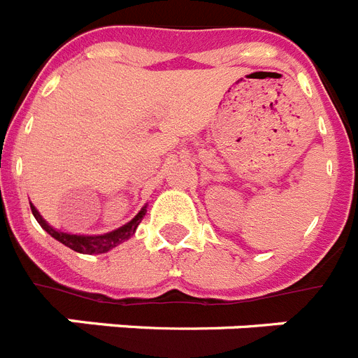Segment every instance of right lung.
Returning a JSON list of instances; mask_svg holds the SVG:
<instances>
[{
  "mask_svg": "<svg viewBox=\"0 0 358 358\" xmlns=\"http://www.w3.org/2000/svg\"><path fill=\"white\" fill-rule=\"evenodd\" d=\"M31 209L34 218L38 220V224H40L41 227H43L50 236H52V238H56L58 242H62L63 245L71 248L72 251H78V253H83V255L105 253V251H109V249L116 248L118 244L125 242V240L131 238V236L134 235L138 224H140L143 216H145V207H143L142 211L138 213L133 220L123 225V227H120V229L113 231V233H107V235H100V236H83V235H67V233H59V231L52 229V227H50L43 218H41L40 213L36 211L34 206H31Z\"/></svg>",
  "mask_w": 358,
  "mask_h": 358,
  "instance_id": "add662e5",
  "label": "right lung"
}]
</instances>
